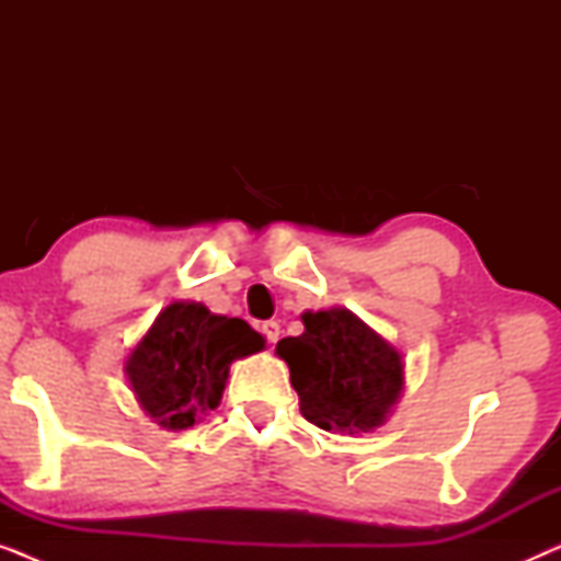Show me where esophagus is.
I'll return each instance as SVG.
<instances>
[{
	"mask_svg": "<svg viewBox=\"0 0 561 561\" xmlns=\"http://www.w3.org/2000/svg\"><path fill=\"white\" fill-rule=\"evenodd\" d=\"M260 332H263V336H265V340L267 342H271V344H275V342H278L280 340V324H278V321H263V327H260Z\"/></svg>",
	"mask_w": 561,
	"mask_h": 561,
	"instance_id": "obj_1",
	"label": "esophagus"
}]
</instances>
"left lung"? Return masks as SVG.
Segmentation results:
<instances>
[{
	"instance_id": "obj_1",
	"label": "left lung",
	"mask_w": 561,
	"mask_h": 561,
	"mask_svg": "<svg viewBox=\"0 0 561 561\" xmlns=\"http://www.w3.org/2000/svg\"><path fill=\"white\" fill-rule=\"evenodd\" d=\"M304 334L278 342L306 421L327 432H373L403 390L401 355L347 309L304 313Z\"/></svg>"
}]
</instances>
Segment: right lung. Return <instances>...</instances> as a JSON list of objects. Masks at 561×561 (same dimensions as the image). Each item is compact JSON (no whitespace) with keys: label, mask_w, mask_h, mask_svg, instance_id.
Instances as JSON below:
<instances>
[{"label":"right lung","mask_w":561,"mask_h":561,"mask_svg":"<svg viewBox=\"0 0 561 561\" xmlns=\"http://www.w3.org/2000/svg\"><path fill=\"white\" fill-rule=\"evenodd\" d=\"M265 347L248 321L217 317L202 304H171L127 359L137 401L163 428H188L217 409L229 363Z\"/></svg>","instance_id":"add662e5"}]
</instances>
